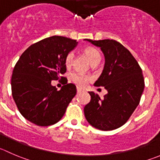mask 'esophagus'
<instances>
[{
	"instance_id": "obj_1",
	"label": "esophagus",
	"mask_w": 160,
	"mask_h": 160,
	"mask_svg": "<svg viewBox=\"0 0 160 160\" xmlns=\"http://www.w3.org/2000/svg\"><path fill=\"white\" fill-rule=\"evenodd\" d=\"M77 93H80L82 91V89H80V88H77Z\"/></svg>"
}]
</instances>
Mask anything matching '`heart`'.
Returning <instances> with one entry per match:
<instances>
[{"label":"heart","mask_w":160,"mask_h":160,"mask_svg":"<svg viewBox=\"0 0 160 160\" xmlns=\"http://www.w3.org/2000/svg\"><path fill=\"white\" fill-rule=\"evenodd\" d=\"M85 55L88 58L89 62H91V66L93 65H97L101 61V54L98 49L93 47H87L83 50ZM74 58L73 52H69L67 54L66 58H65V64L67 67L72 65V60ZM70 80L74 83L77 84L80 87H84L88 83V82L91 80V77L86 74H83L81 72H72L70 75Z\"/></svg>","instance_id":"1"}]
</instances>
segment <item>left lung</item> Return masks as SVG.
Returning a JSON list of instances; mask_svg holds the SVG:
<instances>
[{"instance_id": "1", "label": "left lung", "mask_w": 160, "mask_h": 160, "mask_svg": "<svg viewBox=\"0 0 160 160\" xmlns=\"http://www.w3.org/2000/svg\"><path fill=\"white\" fill-rule=\"evenodd\" d=\"M85 41L99 47L103 52L105 66L94 85L104 87L108 91L103 98L90 91L91 101L83 108L85 117L97 129L115 130L128 121L140 102L145 88L142 70L120 43L108 39Z\"/></svg>"}]
</instances>
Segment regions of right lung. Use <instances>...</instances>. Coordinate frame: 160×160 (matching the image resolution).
<instances>
[{"mask_svg": "<svg viewBox=\"0 0 160 160\" xmlns=\"http://www.w3.org/2000/svg\"><path fill=\"white\" fill-rule=\"evenodd\" d=\"M76 40L53 36L29 46L20 56L12 76V92L18 111L37 126L55 124L64 116L77 94L72 83L59 91L52 85L66 72L65 58L77 46Z\"/></svg>", "mask_w": 160, "mask_h": 160, "instance_id": "1", "label": "right lung"}]
</instances>
